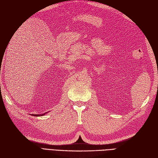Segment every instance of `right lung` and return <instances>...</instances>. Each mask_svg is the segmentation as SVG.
I'll return each instance as SVG.
<instances>
[{"mask_svg":"<svg viewBox=\"0 0 158 158\" xmlns=\"http://www.w3.org/2000/svg\"><path fill=\"white\" fill-rule=\"evenodd\" d=\"M33 115V114H32ZM43 115H44V114H35V115H33V116H43Z\"/></svg>","mask_w":158,"mask_h":158,"instance_id":"1","label":"right lung"}]
</instances>
